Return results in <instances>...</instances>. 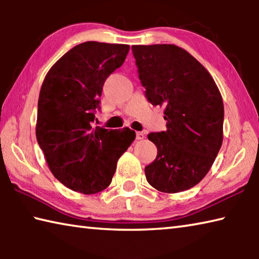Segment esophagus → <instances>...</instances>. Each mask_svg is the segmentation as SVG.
Returning a JSON list of instances; mask_svg holds the SVG:
<instances>
[{"label":"esophagus","instance_id":"1","mask_svg":"<svg viewBox=\"0 0 259 259\" xmlns=\"http://www.w3.org/2000/svg\"><path fill=\"white\" fill-rule=\"evenodd\" d=\"M145 136H146L145 133H143V131H138V133L136 134V138H137V140H142L145 138Z\"/></svg>","mask_w":259,"mask_h":259}]
</instances>
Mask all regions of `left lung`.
<instances>
[{"label": "left lung", "instance_id": "obj_1", "mask_svg": "<svg viewBox=\"0 0 259 259\" xmlns=\"http://www.w3.org/2000/svg\"><path fill=\"white\" fill-rule=\"evenodd\" d=\"M152 105L164 106L166 131L147 138L157 147L146 165L150 185L163 193L190 190L211 168L223 143L224 104L210 73L175 45L131 47Z\"/></svg>", "mask_w": 259, "mask_h": 259}]
</instances>
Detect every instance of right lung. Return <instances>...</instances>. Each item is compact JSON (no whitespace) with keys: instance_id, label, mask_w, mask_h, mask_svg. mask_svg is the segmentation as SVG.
Listing matches in <instances>:
<instances>
[{"instance_id":"right-lung-1","label":"right lung","mask_w":259,"mask_h":259,"mask_svg":"<svg viewBox=\"0 0 259 259\" xmlns=\"http://www.w3.org/2000/svg\"><path fill=\"white\" fill-rule=\"evenodd\" d=\"M128 45L81 43L47 73L37 104L36 139L52 175L65 186L95 194L112 182L120 156L136 138L129 128L93 126L106 78L124 63Z\"/></svg>"}]
</instances>
